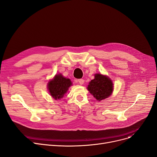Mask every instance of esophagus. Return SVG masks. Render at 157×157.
Wrapping results in <instances>:
<instances>
[{
	"label": "esophagus",
	"mask_w": 157,
	"mask_h": 157,
	"mask_svg": "<svg viewBox=\"0 0 157 157\" xmlns=\"http://www.w3.org/2000/svg\"><path fill=\"white\" fill-rule=\"evenodd\" d=\"M78 82L80 85H83L84 83L85 80L83 79H78Z\"/></svg>",
	"instance_id": "34e87169"
}]
</instances>
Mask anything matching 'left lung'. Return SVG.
<instances>
[{"label":"left lung","mask_w":157,"mask_h":157,"mask_svg":"<svg viewBox=\"0 0 157 157\" xmlns=\"http://www.w3.org/2000/svg\"><path fill=\"white\" fill-rule=\"evenodd\" d=\"M111 80L101 74H96L95 78L89 83L87 89L98 101L105 99L111 94L113 86Z\"/></svg>","instance_id":"left-lung-1"}]
</instances>
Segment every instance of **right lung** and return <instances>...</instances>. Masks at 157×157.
Listing matches in <instances>:
<instances>
[{"mask_svg":"<svg viewBox=\"0 0 157 157\" xmlns=\"http://www.w3.org/2000/svg\"><path fill=\"white\" fill-rule=\"evenodd\" d=\"M71 85L72 83L69 79L63 77L62 74H58L48 83V90L55 99H60L67 92Z\"/></svg>","mask_w":157,"mask_h":157,"instance_id":"add662e5","label":"right lung"}]
</instances>
